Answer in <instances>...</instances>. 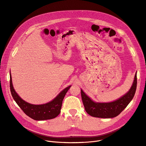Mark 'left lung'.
Listing matches in <instances>:
<instances>
[{
	"mask_svg": "<svg viewBox=\"0 0 146 146\" xmlns=\"http://www.w3.org/2000/svg\"><path fill=\"white\" fill-rule=\"evenodd\" d=\"M137 87V74L135 76L133 84L129 91L118 99L109 103L94 102L82 90L81 98L86 112L90 115L103 118H113L119 115L132 100Z\"/></svg>",
	"mask_w": 146,
	"mask_h": 146,
	"instance_id": "left-lung-1",
	"label": "left lung"
}]
</instances>
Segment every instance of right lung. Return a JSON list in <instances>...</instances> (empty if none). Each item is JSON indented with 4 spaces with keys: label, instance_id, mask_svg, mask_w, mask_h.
<instances>
[{
    "label": "right lung",
    "instance_id": "obj_1",
    "mask_svg": "<svg viewBox=\"0 0 146 146\" xmlns=\"http://www.w3.org/2000/svg\"><path fill=\"white\" fill-rule=\"evenodd\" d=\"M10 73V87L11 95L19 107L31 118L37 120L50 119L57 117L60 112L62 101L71 86L62 91L52 101L43 105H32L21 98L14 89Z\"/></svg>",
    "mask_w": 146,
    "mask_h": 146
}]
</instances>
